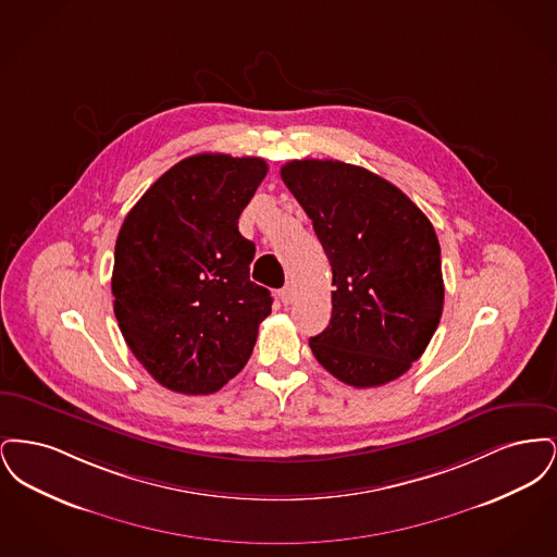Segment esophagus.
<instances>
[{
  "instance_id": "34e87169",
  "label": "esophagus",
  "mask_w": 557,
  "mask_h": 557,
  "mask_svg": "<svg viewBox=\"0 0 557 557\" xmlns=\"http://www.w3.org/2000/svg\"><path fill=\"white\" fill-rule=\"evenodd\" d=\"M277 296H280V300L284 305H290L292 298H294V288H292L290 284H286L282 290L277 292Z\"/></svg>"
}]
</instances>
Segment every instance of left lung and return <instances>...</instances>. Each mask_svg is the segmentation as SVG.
<instances>
[{
  "label": "left lung",
  "instance_id": "8db88e82",
  "mask_svg": "<svg viewBox=\"0 0 557 557\" xmlns=\"http://www.w3.org/2000/svg\"><path fill=\"white\" fill-rule=\"evenodd\" d=\"M282 180L313 221L332 265V319L309 341L319 363L355 388L397 380L443 315L441 244L397 186L341 160H290Z\"/></svg>",
  "mask_w": 557,
  "mask_h": 557
}]
</instances>
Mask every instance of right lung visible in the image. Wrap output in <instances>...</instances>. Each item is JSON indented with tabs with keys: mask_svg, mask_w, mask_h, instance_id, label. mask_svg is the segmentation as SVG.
Masks as SVG:
<instances>
[{
	"mask_svg": "<svg viewBox=\"0 0 557 557\" xmlns=\"http://www.w3.org/2000/svg\"><path fill=\"white\" fill-rule=\"evenodd\" d=\"M265 175L257 157H189L121 225L114 315L135 359L173 393L211 395L227 384L271 313V294L250 282L255 244L238 232Z\"/></svg>",
	"mask_w": 557,
	"mask_h": 557,
	"instance_id": "1",
	"label": "right lung"
}]
</instances>
